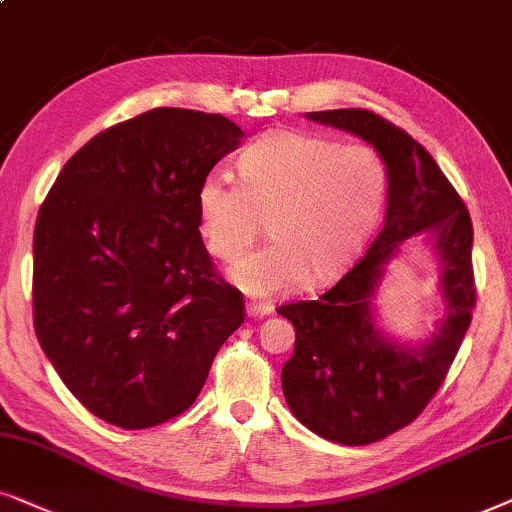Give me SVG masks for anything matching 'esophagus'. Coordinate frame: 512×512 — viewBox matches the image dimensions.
<instances>
[{"label": "esophagus", "mask_w": 512, "mask_h": 512, "mask_svg": "<svg viewBox=\"0 0 512 512\" xmlns=\"http://www.w3.org/2000/svg\"><path fill=\"white\" fill-rule=\"evenodd\" d=\"M271 311H274V306H271L269 302H248V304H245V313H248L250 318H264V316H269Z\"/></svg>", "instance_id": "1"}]
</instances>
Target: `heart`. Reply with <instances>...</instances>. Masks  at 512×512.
I'll list each match as a JSON object with an SVG mask.
<instances>
[{
    "label": "heart",
    "instance_id": "obj_1",
    "mask_svg": "<svg viewBox=\"0 0 512 512\" xmlns=\"http://www.w3.org/2000/svg\"><path fill=\"white\" fill-rule=\"evenodd\" d=\"M236 168L241 182L203 177L196 213L208 248L229 262L250 248L269 217L271 243L229 269L245 295L274 297L306 276L342 274L384 215L388 166L365 142L274 131L245 147Z\"/></svg>",
    "mask_w": 512,
    "mask_h": 512
}]
</instances>
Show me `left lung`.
I'll return each mask as SVG.
<instances>
[{
    "label": "left lung",
    "mask_w": 512,
    "mask_h": 512,
    "mask_svg": "<svg viewBox=\"0 0 512 512\" xmlns=\"http://www.w3.org/2000/svg\"><path fill=\"white\" fill-rule=\"evenodd\" d=\"M306 119L339 128L379 149L388 166L386 217L363 260L325 295L278 306L295 325L283 365L285 403L320 438L370 445L412 424L438 393L473 318V224L433 156L403 128L367 109H327ZM426 233L441 262L446 316L412 345L376 320V290L407 237Z\"/></svg>",
    "instance_id": "8db88e82"
}]
</instances>
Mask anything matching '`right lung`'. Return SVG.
Masks as SVG:
<instances>
[{
    "instance_id": "1",
    "label": "right lung",
    "mask_w": 512,
    "mask_h": 512,
    "mask_svg": "<svg viewBox=\"0 0 512 512\" xmlns=\"http://www.w3.org/2000/svg\"><path fill=\"white\" fill-rule=\"evenodd\" d=\"M241 140L220 114L149 109L88 140L39 208L34 332L107 424L138 431L185 412L243 323L196 213L201 180Z\"/></svg>"
}]
</instances>
